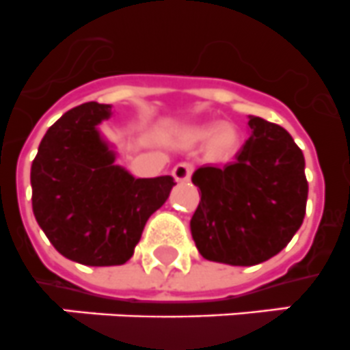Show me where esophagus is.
Instances as JSON below:
<instances>
[{
	"instance_id": "esophagus-1",
	"label": "esophagus",
	"mask_w": 350,
	"mask_h": 350,
	"mask_svg": "<svg viewBox=\"0 0 350 350\" xmlns=\"http://www.w3.org/2000/svg\"><path fill=\"white\" fill-rule=\"evenodd\" d=\"M193 172V163L190 162H179L176 163V167L172 169V176L176 181H188Z\"/></svg>"
}]
</instances>
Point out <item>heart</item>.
I'll list each match as a JSON object with an SVG mask.
<instances>
[{"mask_svg": "<svg viewBox=\"0 0 350 350\" xmlns=\"http://www.w3.org/2000/svg\"><path fill=\"white\" fill-rule=\"evenodd\" d=\"M191 141H207V148L213 157L226 159L232 157L239 148V134L232 125L221 124L214 127L193 129L190 132Z\"/></svg>", "mask_w": 350, "mask_h": 350, "instance_id": "b5f03b06", "label": "heart"}]
</instances>
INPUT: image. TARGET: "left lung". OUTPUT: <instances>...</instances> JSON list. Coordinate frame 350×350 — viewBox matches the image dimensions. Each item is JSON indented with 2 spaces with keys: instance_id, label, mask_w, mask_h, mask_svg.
Listing matches in <instances>:
<instances>
[{
  "instance_id": "1",
  "label": "left lung",
  "mask_w": 350,
  "mask_h": 350,
  "mask_svg": "<svg viewBox=\"0 0 350 350\" xmlns=\"http://www.w3.org/2000/svg\"><path fill=\"white\" fill-rule=\"evenodd\" d=\"M251 136L234 163L191 176L200 202L191 237L209 261L250 267L275 256L305 218L308 183L300 148L281 125L250 116Z\"/></svg>"
}]
</instances>
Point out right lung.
I'll return each mask as SVG.
<instances>
[{"instance_id": "1", "label": "right lung", "mask_w": 350, "mask_h": 350, "mask_svg": "<svg viewBox=\"0 0 350 350\" xmlns=\"http://www.w3.org/2000/svg\"><path fill=\"white\" fill-rule=\"evenodd\" d=\"M111 106L69 109L43 136L31 165L33 213L62 256L90 267L122 265L148 218L167 200L171 176L136 179L100 139Z\"/></svg>"}]
</instances>
